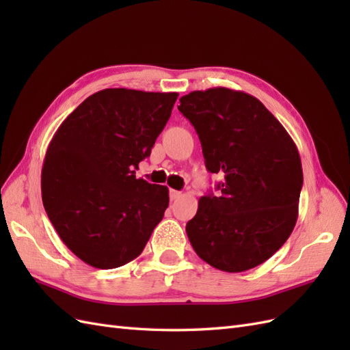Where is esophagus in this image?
<instances>
[{"instance_id":"obj_1","label":"esophagus","mask_w":350,"mask_h":350,"mask_svg":"<svg viewBox=\"0 0 350 350\" xmlns=\"http://www.w3.org/2000/svg\"><path fill=\"white\" fill-rule=\"evenodd\" d=\"M169 196H171V200H172V201H175V200H178L179 197H181L183 194L179 193V191H175V189H171V193H169Z\"/></svg>"}]
</instances>
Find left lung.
Returning a JSON list of instances; mask_svg holds the SVG:
<instances>
[{
  "mask_svg": "<svg viewBox=\"0 0 350 350\" xmlns=\"http://www.w3.org/2000/svg\"><path fill=\"white\" fill-rule=\"evenodd\" d=\"M178 109L194 125L217 196L198 200L187 235L211 267L239 273L269 260L292 234L304 183L299 152L264 105L226 88L196 90Z\"/></svg>",
  "mask_w": 350,
  "mask_h": 350,
  "instance_id": "8db88e82",
  "label": "left lung"
}]
</instances>
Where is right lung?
Masks as SVG:
<instances>
[{"mask_svg": "<svg viewBox=\"0 0 350 350\" xmlns=\"http://www.w3.org/2000/svg\"><path fill=\"white\" fill-rule=\"evenodd\" d=\"M178 93L105 89L81 102L52 137L42 201L68 250L96 269L142 254L169 206V189L134 169L171 116Z\"/></svg>", "mask_w": 350, "mask_h": 350, "instance_id": "1", "label": "right lung"}]
</instances>
